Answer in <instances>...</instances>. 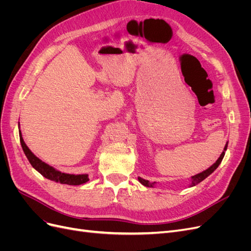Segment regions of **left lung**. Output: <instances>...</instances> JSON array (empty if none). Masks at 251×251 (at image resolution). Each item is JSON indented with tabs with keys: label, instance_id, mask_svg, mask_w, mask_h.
<instances>
[{
	"label": "left lung",
	"instance_id": "left-lung-1",
	"mask_svg": "<svg viewBox=\"0 0 251 251\" xmlns=\"http://www.w3.org/2000/svg\"><path fill=\"white\" fill-rule=\"evenodd\" d=\"M227 150V143H226V146H225V148H224V151H223V153L221 154V156L219 157V159L218 160L212 164L209 169H207L206 171H204V172H202V173H200V174H198V175H195V176H193L192 177V184H191V186H195V185H197L198 183H200L201 181H203L205 178H207L209 175L212 173V172H215V170L218 168V166L220 165V163L222 162V159L224 158V155H225V151ZM138 180H139V182L141 184H143L144 186H148V187H151L154 185V183H150V181H148V180H144V179H142V178H138Z\"/></svg>",
	"mask_w": 251,
	"mask_h": 251
}]
</instances>
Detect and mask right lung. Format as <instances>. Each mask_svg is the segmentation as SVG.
<instances>
[{"label":"right lung","mask_w":251,"mask_h":251,"mask_svg":"<svg viewBox=\"0 0 251 251\" xmlns=\"http://www.w3.org/2000/svg\"><path fill=\"white\" fill-rule=\"evenodd\" d=\"M20 141L22 144L23 151H24V153L29 160L30 164H31L41 175H43L45 178L58 182V183L68 184V185H80L89 181V176L87 174L86 175H70V174L60 173L55 169H53L52 166L48 165L47 163L43 162L41 159L37 158L32 151L28 149L26 143L24 142V140H23L21 131H20Z\"/></svg>","instance_id":"1"}]
</instances>
